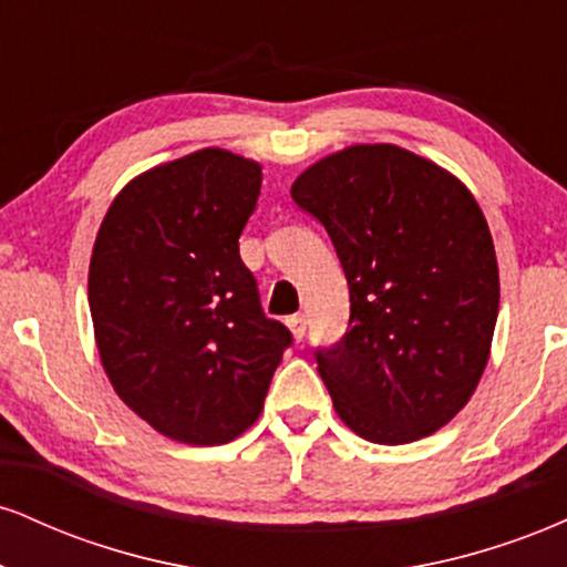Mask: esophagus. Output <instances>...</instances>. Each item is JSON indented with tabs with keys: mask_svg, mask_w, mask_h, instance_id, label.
<instances>
[{
	"mask_svg": "<svg viewBox=\"0 0 567 567\" xmlns=\"http://www.w3.org/2000/svg\"><path fill=\"white\" fill-rule=\"evenodd\" d=\"M306 315H292V317H288V328H290V333H292V338H296V341H303V336H306Z\"/></svg>",
	"mask_w": 567,
	"mask_h": 567,
	"instance_id": "obj_1",
	"label": "esophagus"
}]
</instances>
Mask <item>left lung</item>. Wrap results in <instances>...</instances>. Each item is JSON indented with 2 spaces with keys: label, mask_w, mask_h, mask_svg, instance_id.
I'll use <instances>...</instances> for the list:
<instances>
[{
  "label": "left lung",
  "mask_w": 567,
  "mask_h": 567,
  "mask_svg": "<svg viewBox=\"0 0 567 567\" xmlns=\"http://www.w3.org/2000/svg\"><path fill=\"white\" fill-rule=\"evenodd\" d=\"M290 194L349 282L347 336L317 351L338 419L379 445L437 432L477 389L496 330V247L477 199L394 143L328 154Z\"/></svg>",
  "instance_id": "left-lung-1"
}]
</instances>
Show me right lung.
<instances>
[{
	"mask_svg": "<svg viewBox=\"0 0 567 567\" xmlns=\"http://www.w3.org/2000/svg\"><path fill=\"white\" fill-rule=\"evenodd\" d=\"M261 181L258 162L199 148L130 181L93 245L103 370L135 415L186 445H224L256 424L292 341L239 258Z\"/></svg>",
	"mask_w": 567,
	"mask_h": 567,
	"instance_id": "right-lung-1",
	"label": "right lung"
}]
</instances>
